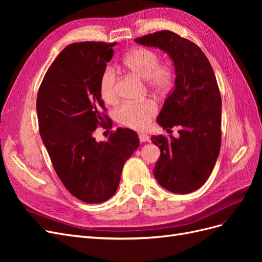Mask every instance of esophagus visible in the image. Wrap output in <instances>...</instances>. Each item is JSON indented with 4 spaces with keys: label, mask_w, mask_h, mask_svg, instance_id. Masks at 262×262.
I'll return each instance as SVG.
<instances>
[{
    "label": "esophagus",
    "mask_w": 262,
    "mask_h": 262,
    "mask_svg": "<svg viewBox=\"0 0 262 262\" xmlns=\"http://www.w3.org/2000/svg\"><path fill=\"white\" fill-rule=\"evenodd\" d=\"M139 139L141 142H148L149 141V137L145 133H140L139 134Z\"/></svg>",
    "instance_id": "1"
}]
</instances>
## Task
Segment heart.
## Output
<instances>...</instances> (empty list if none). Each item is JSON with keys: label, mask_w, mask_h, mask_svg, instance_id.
Listing matches in <instances>:
<instances>
[{"label": "heart", "mask_w": 262, "mask_h": 262, "mask_svg": "<svg viewBox=\"0 0 262 262\" xmlns=\"http://www.w3.org/2000/svg\"><path fill=\"white\" fill-rule=\"evenodd\" d=\"M158 55L146 48H136L126 53L122 59V67L147 82L150 89L156 92H165L171 84L172 73L168 66L158 63ZM101 98L108 104L118 99L117 73L113 68H107L99 80ZM157 113L154 101L126 102L117 112L118 121L133 129H145Z\"/></svg>", "instance_id": "1"}]
</instances>
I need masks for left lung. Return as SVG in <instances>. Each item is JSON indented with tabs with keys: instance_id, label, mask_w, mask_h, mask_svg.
Here are the masks:
<instances>
[{
	"instance_id": "8db88e82",
	"label": "left lung",
	"mask_w": 262,
	"mask_h": 262,
	"mask_svg": "<svg viewBox=\"0 0 262 262\" xmlns=\"http://www.w3.org/2000/svg\"><path fill=\"white\" fill-rule=\"evenodd\" d=\"M166 52L175 68V85L156 121L179 137L153 136L161 156L154 176L163 188L186 194L199 189L214 168L221 148L222 100L215 74L195 43L168 30L134 39Z\"/></svg>"
}]
</instances>
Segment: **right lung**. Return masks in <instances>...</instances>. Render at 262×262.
<instances>
[{"mask_svg": "<svg viewBox=\"0 0 262 262\" xmlns=\"http://www.w3.org/2000/svg\"><path fill=\"white\" fill-rule=\"evenodd\" d=\"M116 43L76 42L53 61L37 95L39 131L55 172L77 199L101 203L118 189L124 163L140 144L137 132L119 128L107 141L93 133L105 123L99 80Z\"/></svg>", "mask_w": 262, "mask_h": 262, "instance_id": "right-lung-1", "label": "right lung"}]
</instances>
